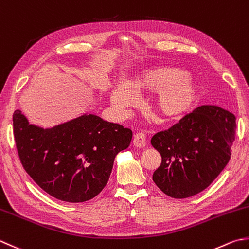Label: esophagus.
Returning <instances> with one entry per match:
<instances>
[{
  "mask_svg": "<svg viewBox=\"0 0 249 249\" xmlns=\"http://www.w3.org/2000/svg\"><path fill=\"white\" fill-rule=\"evenodd\" d=\"M133 142H134L135 147H137V148L145 147V145H147V139H145L144 134L141 133V131H139V133L136 134Z\"/></svg>",
  "mask_w": 249,
  "mask_h": 249,
  "instance_id": "34e87169",
  "label": "esophagus"
}]
</instances>
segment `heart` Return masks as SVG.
Masks as SVG:
<instances>
[{
	"label": "heart",
	"mask_w": 249,
	"mask_h": 249,
	"mask_svg": "<svg viewBox=\"0 0 249 249\" xmlns=\"http://www.w3.org/2000/svg\"><path fill=\"white\" fill-rule=\"evenodd\" d=\"M179 68L163 67L151 70L136 82V87L151 91H160L155 109L166 119H176L186 114L197 95V86ZM135 97L127 87L119 86L112 94V102L120 109L133 104Z\"/></svg>",
	"instance_id": "heart-1"
}]
</instances>
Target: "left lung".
Masks as SVG:
<instances>
[{
	"label": "left lung",
	"mask_w": 249,
	"mask_h": 249,
	"mask_svg": "<svg viewBox=\"0 0 249 249\" xmlns=\"http://www.w3.org/2000/svg\"><path fill=\"white\" fill-rule=\"evenodd\" d=\"M235 130V116L229 111L217 106L194 109L151 139L162 157L153 181L174 198H187L202 192L230 160Z\"/></svg>",
	"instance_id": "8db88e82"
}]
</instances>
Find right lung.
<instances>
[{
  "label": "right lung",
  "instance_id": "obj_1",
  "mask_svg": "<svg viewBox=\"0 0 249 249\" xmlns=\"http://www.w3.org/2000/svg\"><path fill=\"white\" fill-rule=\"evenodd\" d=\"M13 131L19 160L33 181L63 202L89 201L108 183L120 151L133 131L97 115H83L51 129L30 125L15 111Z\"/></svg>",
  "mask_w": 249,
  "mask_h": 249
}]
</instances>
